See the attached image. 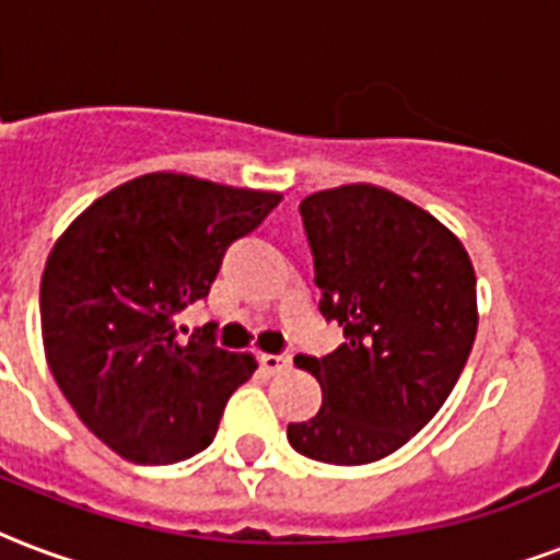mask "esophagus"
<instances>
[{
  "label": "esophagus",
  "instance_id": "1",
  "mask_svg": "<svg viewBox=\"0 0 560 560\" xmlns=\"http://www.w3.org/2000/svg\"><path fill=\"white\" fill-rule=\"evenodd\" d=\"M261 364L270 373H284L290 366V355H261Z\"/></svg>",
  "mask_w": 560,
  "mask_h": 560
}]
</instances>
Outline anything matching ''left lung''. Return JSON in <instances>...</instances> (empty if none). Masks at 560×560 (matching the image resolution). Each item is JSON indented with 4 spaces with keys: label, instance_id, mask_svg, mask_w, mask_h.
Here are the masks:
<instances>
[{
    "label": "left lung",
    "instance_id": "left-lung-1",
    "mask_svg": "<svg viewBox=\"0 0 560 560\" xmlns=\"http://www.w3.org/2000/svg\"><path fill=\"white\" fill-rule=\"evenodd\" d=\"M323 317L347 343L299 355L323 408L288 441L323 464H373L411 441L467 364L479 328L476 270L464 243L420 205L375 185H340L299 205Z\"/></svg>",
    "mask_w": 560,
    "mask_h": 560
}]
</instances>
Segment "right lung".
<instances>
[{
    "label": "right lung",
    "mask_w": 560,
    "mask_h": 560,
    "mask_svg": "<svg viewBox=\"0 0 560 560\" xmlns=\"http://www.w3.org/2000/svg\"><path fill=\"white\" fill-rule=\"evenodd\" d=\"M281 194L185 173L114 187L67 225L40 279L46 364L79 420L119 458L176 464L202 452L258 361L205 337L176 340L178 311L208 296L225 249Z\"/></svg>",
    "instance_id": "obj_1"
}]
</instances>
